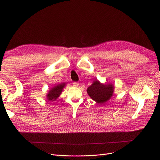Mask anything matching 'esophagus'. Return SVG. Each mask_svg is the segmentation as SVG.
<instances>
[{
    "label": "esophagus",
    "mask_w": 160,
    "mask_h": 160,
    "mask_svg": "<svg viewBox=\"0 0 160 160\" xmlns=\"http://www.w3.org/2000/svg\"><path fill=\"white\" fill-rule=\"evenodd\" d=\"M72 84H73V86H75V87H78V85H79V83H78V82H73Z\"/></svg>",
    "instance_id": "34e87169"
}]
</instances>
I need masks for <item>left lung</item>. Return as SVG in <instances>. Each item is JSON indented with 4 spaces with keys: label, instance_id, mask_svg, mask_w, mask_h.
I'll list each match as a JSON object with an SVG mask.
<instances>
[{
    "label": "left lung",
    "instance_id": "8db88e82",
    "mask_svg": "<svg viewBox=\"0 0 160 160\" xmlns=\"http://www.w3.org/2000/svg\"><path fill=\"white\" fill-rule=\"evenodd\" d=\"M114 86L111 84H103L97 79L88 88L87 93L89 96L99 104L107 102L113 96Z\"/></svg>",
    "mask_w": 160,
    "mask_h": 160
}]
</instances>
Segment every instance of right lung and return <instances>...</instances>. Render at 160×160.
Wrapping results in <instances>:
<instances>
[{
    "label": "right lung",
    "instance_id": "add662e5",
    "mask_svg": "<svg viewBox=\"0 0 160 160\" xmlns=\"http://www.w3.org/2000/svg\"><path fill=\"white\" fill-rule=\"evenodd\" d=\"M65 84H66L65 83H61L52 88L47 94V99L49 101H55V100H56L60 96L63 88L65 86Z\"/></svg>",
    "mask_w": 160,
    "mask_h": 160
}]
</instances>
